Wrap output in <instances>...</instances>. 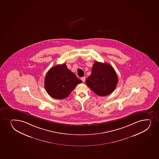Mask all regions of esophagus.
Segmentation results:
<instances>
[{
  "mask_svg": "<svg viewBox=\"0 0 159 159\" xmlns=\"http://www.w3.org/2000/svg\"><path fill=\"white\" fill-rule=\"evenodd\" d=\"M81 80L82 81V82H84L85 80H86V78H85V77H83L81 78Z\"/></svg>",
  "mask_w": 159,
  "mask_h": 159,
  "instance_id": "34e87169",
  "label": "esophagus"
}]
</instances>
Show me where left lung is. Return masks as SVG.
<instances>
[{"label": "left lung", "instance_id": "1", "mask_svg": "<svg viewBox=\"0 0 159 159\" xmlns=\"http://www.w3.org/2000/svg\"><path fill=\"white\" fill-rule=\"evenodd\" d=\"M118 77L114 68L108 63L96 61L93 65L91 75L86 83L94 93L100 96L111 94L116 88Z\"/></svg>", "mask_w": 159, "mask_h": 159}]
</instances>
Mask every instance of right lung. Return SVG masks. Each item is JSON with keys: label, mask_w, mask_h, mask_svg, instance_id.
<instances>
[{"label": "right lung", "mask_w": 159, "mask_h": 159, "mask_svg": "<svg viewBox=\"0 0 159 159\" xmlns=\"http://www.w3.org/2000/svg\"><path fill=\"white\" fill-rule=\"evenodd\" d=\"M82 83L66 64H58L51 68L46 75L44 87L50 96L57 99L66 98L78 84Z\"/></svg>", "instance_id": "1"}]
</instances>
